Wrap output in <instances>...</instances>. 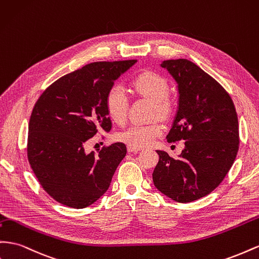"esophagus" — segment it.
Returning <instances> with one entry per match:
<instances>
[{
  "mask_svg": "<svg viewBox=\"0 0 259 259\" xmlns=\"http://www.w3.org/2000/svg\"><path fill=\"white\" fill-rule=\"evenodd\" d=\"M127 150H128V152H138L141 149L135 148V147H133V146H127Z\"/></svg>",
  "mask_w": 259,
  "mask_h": 259,
  "instance_id": "34e87169",
  "label": "esophagus"
}]
</instances>
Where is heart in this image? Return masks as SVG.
<instances>
[{"mask_svg":"<svg viewBox=\"0 0 259 259\" xmlns=\"http://www.w3.org/2000/svg\"><path fill=\"white\" fill-rule=\"evenodd\" d=\"M132 87L138 95L153 101V113L160 116H166L170 113L171 102L166 98L169 86L161 75L151 71H144L133 78ZM104 106L109 116L114 122L123 123L126 120L128 101L122 87L113 86L108 90ZM161 133L162 126L158 122L132 124L127 128L118 133L117 138L128 146L142 148L150 145Z\"/></svg>","mask_w":259,"mask_h":259,"instance_id":"obj_1","label":"heart"}]
</instances>
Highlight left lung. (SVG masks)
<instances>
[{
	"label": "left lung",
	"mask_w": 259,
	"mask_h": 259,
	"mask_svg": "<svg viewBox=\"0 0 259 259\" xmlns=\"http://www.w3.org/2000/svg\"><path fill=\"white\" fill-rule=\"evenodd\" d=\"M178 82L179 109L166 139L185 141L178 159L157 150L153 184L178 202L210 194L226 178L239 151V121L231 97L210 75L186 59L166 60Z\"/></svg>",
	"instance_id": "left-lung-1"
}]
</instances>
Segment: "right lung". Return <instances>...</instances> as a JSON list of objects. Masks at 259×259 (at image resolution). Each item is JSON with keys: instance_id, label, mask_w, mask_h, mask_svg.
<instances>
[{"instance_id": "right-lung-1", "label": "right lung", "mask_w": 259, "mask_h": 259, "mask_svg": "<svg viewBox=\"0 0 259 259\" xmlns=\"http://www.w3.org/2000/svg\"><path fill=\"white\" fill-rule=\"evenodd\" d=\"M136 60L94 62L62 76L39 97L28 126L27 157L40 185L60 204L88 207L108 191L126 146L85 151L99 131L109 132L108 90Z\"/></svg>"}]
</instances>
